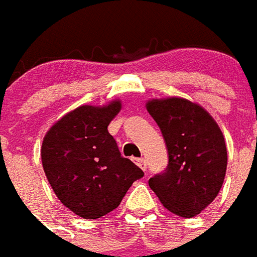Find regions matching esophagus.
Instances as JSON below:
<instances>
[{
  "label": "esophagus",
  "instance_id": "esophagus-1",
  "mask_svg": "<svg viewBox=\"0 0 257 257\" xmlns=\"http://www.w3.org/2000/svg\"><path fill=\"white\" fill-rule=\"evenodd\" d=\"M136 163H138V166L143 170V172H146L147 170V163H146V161H144L143 158H139V159H136Z\"/></svg>",
  "mask_w": 257,
  "mask_h": 257
}]
</instances>
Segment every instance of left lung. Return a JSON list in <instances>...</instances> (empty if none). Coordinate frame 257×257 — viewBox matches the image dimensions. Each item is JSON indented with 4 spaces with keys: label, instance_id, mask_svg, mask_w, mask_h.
<instances>
[{
    "label": "left lung",
    "instance_id": "8db88e82",
    "mask_svg": "<svg viewBox=\"0 0 257 257\" xmlns=\"http://www.w3.org/2000/svg\"><path fill=\"white\" fill-rule=\"evenodd\" d=\"M147 111L162 131L169 165L148 185L167 210L184 216L200 214L219 193L227 150L222 131L203 106L185 98L150 99Z\"/></svg>",
    "mask_w": 257,
    "mask_h": 257
}]
</instances>
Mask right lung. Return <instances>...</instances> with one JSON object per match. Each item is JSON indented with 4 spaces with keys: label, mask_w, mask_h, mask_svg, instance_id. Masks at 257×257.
Here are the masks:
<instances>
[{
    "label": "right lung",
    "mask_w": 257,
    "mask_h": 257,
    "mask_svg": "<svg viewBox=\"0 0 257 257\" xmlns=\"http://www.w3.org/2000/svg\"><path fill=\"white\" fill-rule=\"evenodd\" d=\"M121 100L83 104L61 117L43 138L41 158L47 181L64 206L84 219L117 208L143 170L121 157L107 131Z\"/></svg>",
    "instance_id": "right-lung-1"
}]
</instances>
